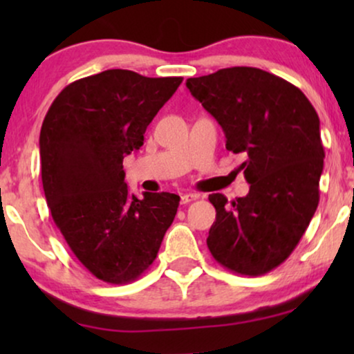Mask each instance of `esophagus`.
<instances>
[{
    "mask_svg": "<svg viewBox=\"0 0 354 354\" xmlns=\"http://www.w3.org/2000/svg\"><path fill=\"white\" fill-rule=\"evenodd\" d=\"M196 200H198V195H195V193H185V195H182L180 203L182 205H188V203L196 201Z\"/></svg>",
    "mask_w": 354,
    "mask_h": 354,
    "instance_id": "1",
    "label": "esophagus"
}]
</instances>
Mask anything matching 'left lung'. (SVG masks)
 Masks as SVG:
<instances>
[{"label": "left lung", "mask_w": 354, "mask_h": 354, "mask_svg": "<svg viewBox=\"0 0 354 354\" xmlns=\"http://www.w3.org/2000/svg\"><path fill=\"white\" fill-rule=\"evenodd\" d=\"M187 88L225 133L250 193L227 201L212 193L216 222L206 243L224 268L268 274L297 248L319 205L324 147L319 115L297 86L256 67L193 77Z\"/></svg>", "instance_id": "1"}]
</instances>
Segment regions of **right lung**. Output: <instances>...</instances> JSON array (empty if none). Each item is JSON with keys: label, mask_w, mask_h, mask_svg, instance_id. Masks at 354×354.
I'll return each instance as SVG.
<instances>
[{"label": "right lung", "mask_w": 354, "mask_h": 354, "mask_svg": "<svg viewBox=\"0 0 354 354\" xmlns=\"http://www.w3.org/2000/svg\"><path fill=\"white\" fill-rule=\"evenodd\" d=\"M182 80L100 72L67 85L43 120L41 182L53 221L75 258L103 282L138 279L177 214L178 195H132L122 161L142 147L149 122Z\"/></svg>", "instance_id": "add662e5"}]
</instances>
